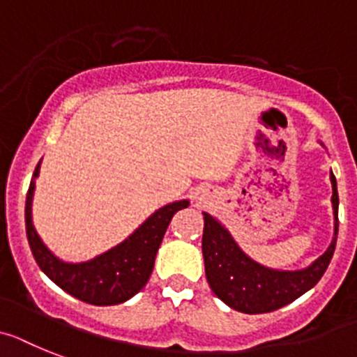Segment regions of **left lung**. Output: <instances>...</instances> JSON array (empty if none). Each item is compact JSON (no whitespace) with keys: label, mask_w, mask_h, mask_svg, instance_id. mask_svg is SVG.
<instances>
[{"label":"left lung","mask_w":357,"mask_h":357,"mask_svg":"<svg viewBox=\"0 0 357 357\" xmlns=\"http://www.w3.org/2000/svg\"><path fill=\"white\" fill-rule=\"evenodd\" d=\"M332 181V206H334V239L326 252L319 256L310 266L303 271L285 272L272 271L252 261L250 257L238 247L229 230L208 214L205 215L203 227V257H205L206 281L221 301L230 308L245 314L272 312L278 308L292 303L307 290L312 289L325 274L326 266L334 256L337 239V185L334 174Z\"/></svg>","instance_id":"1"}]
</instances>
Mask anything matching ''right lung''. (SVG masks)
I'll return each instance as SVG.
<instances>
[{
	"mask_svg": "<svg viewBox=\"0 0 357 357\" xmlns=\"http://www.w3.org/2000/svg\"><path fill=\"white\" fill-rule=\"evenodd\" d=\"M40 174L36 167L34 178ZM32 196L34 179L26 192L25 225L29 245L36 263L50 280L65 292L91 305H118L137 294L151 278L154 259L172 215L188 206L187 199L163 206L118 247L85 263H65L54 256L32 225Z\"/></svg>",
	"mask_w": 357,
	"mask_h": 357,
	"instance_id": "right-lung-1",
	"label": "right lung"
}]
</instances>
